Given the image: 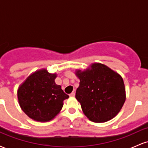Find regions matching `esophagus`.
Listing matches in <instances>:
<instances>
[{
    "label": "esophagus",
    "mask_w": 148,
    "mask_h": 148,
    "mask_svg": "<svg viewBox=\"0 0 148 148\" xmlns=\"http://www.w3.org/2000/svg\"><path fill=\"white\" fill-rule=\"evenodd\" d=\"M69 96H70V97H74V96H75V92H74V91H73L71 93L70 95H69Z\"/></svg>",
    "instance_id": "34e87169"
}]
</instances>
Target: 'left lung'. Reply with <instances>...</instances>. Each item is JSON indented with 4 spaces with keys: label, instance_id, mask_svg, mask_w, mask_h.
<instances>
[{
    "label": "left lung",
    "instance_id": "obj_1",
    "mask_svg": "<svg viewBox=\"0 0 148 148\" xmlns=\"http://www.w3.org/2000/svg\"><path fill=\"white\" fill-rule=\"evenodd\" d=\"M80 79L76 99L87 118L94 123H105L120 111L126 100L122 76L101 63H92L89 68L76 69Z\"/></svg>",
    "mask_w": 148,
    "mask_h": 148
}]
</instances>
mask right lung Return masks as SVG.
<instances>
[{
	"label": "right lung",
	"mask_w": 148,
	"mask_h": 148,
	"mask_svg": "<svg viewBox=\"0 0 148 148\" xmlns=\"http://www.w3.org/2000/svg\"><path fill=\"white\" fill-rule=\"evenodd\" d=\"M56 73L46 69L35 71L18 88L19 106L24 113L37 122H49L60 113L63 101L69 96L55 83Z\"/></svg>",
	"instance_id": "add662e5"
}]
</instances>
